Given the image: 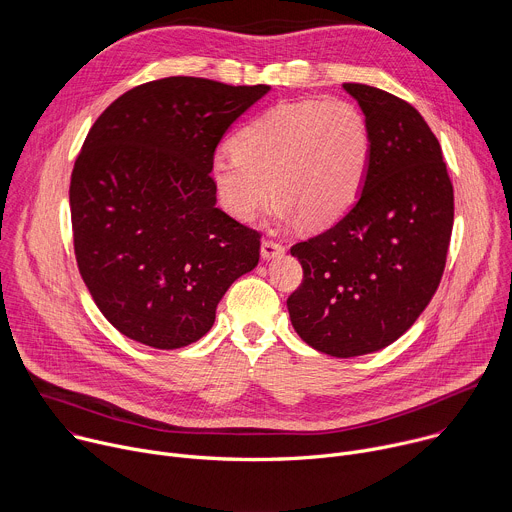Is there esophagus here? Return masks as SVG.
Listing matches in <instances>:
<instances>
[{"instance_id":"obj_1","label":"esophagus","mask_w":512,"mask_h":512,"mask_svg":"<svg viewBox=\"0 0 512 512\" xmlns=\"http://www.w3.org/2000/svg\"><path fill=\"white\" fill-rule=\"evenodd\" d=\"M285 253V247L281 243H275V241H263L261 243V257L265 261L269 259H275V257H281Z\"/></svg>"}]
</instances>
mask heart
Listing matches in <instances>:
<instances>
[{
	"label": "heart",
	"instance_id": "heart-1",
	"mask_svg": "<svg viewBox=\"0 0 512 512\" xmlns=\"http://www.w3.org/2000/svg\"><path fill=\"white\" fill-rule=\"evenodd\" d=\"M231 148L210 162L229 214L251 221L273 192L279 221L324 229L356 204L367 182L373 139L356 105L304 99L279 103L249 121Z\"/></svg>",
	"mask_w": 512,
	"mask_h": 512
}]
</instances>
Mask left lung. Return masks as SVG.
Instances as JSON below:
<instances>
[{
  "label": "left lung",
  "mask_w": 512,
  "mask_h": 512,
  "mask_svg": "<svg viewBox=\"0 0 512 512\" xmlns=\"http://www.w3.org/2000/svg\"><path fill=\"white\" fill-rule=\"evenodd\" d=\"M367 117L373 154L356 204L328 231L291 247L304 269L289 320L318 352L350 358L403 336L440 285L454 188L440 141L403 99L344 83Z\"/></svg>",
  "instance_id": "left-lung-1"
}]
</instances>
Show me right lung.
I'll return each instance as SVG.
<instances>
[{
  "instance_id": "add662e5",
  "label": "right lung",
  "mask_w": 512,
  "mask_h": 512,
  "mask_svg": "<svg viewBox=\"0 0 512 512\" xmlns=\"http://www.w3.org/2000/svg\"><path fill=\"white\" fill-rule=\"evenodd\" d=\"M267 85L196 77L139 85L91 127L70 176L79 271L127 338L174 350L200 340L216 306L259 263V233L216 208L210 162Z\"/></svg>"
}]
</instances>
